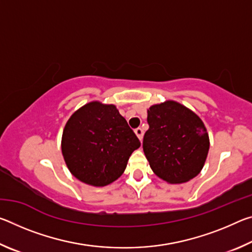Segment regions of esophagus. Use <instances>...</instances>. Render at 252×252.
I'll list each match as a JSON object with an SVG mask.
<instances>
[{"label":"esophagus","instance_id":"esophagus-1","mask_svg":"<svg viewBox=\"0 0 252 252\" xmlns=\"http://www.w3.org/2000/svg\"><path fill=\"white\" fill-rule=\"evenodd\" d=\"M134 133L136 134V136H138L140 141H141L142 138H143V131H142L141 127H138V129H135V130H134Z\"/></svg>","mask_w":252,"mask_h":252}]
</instances>
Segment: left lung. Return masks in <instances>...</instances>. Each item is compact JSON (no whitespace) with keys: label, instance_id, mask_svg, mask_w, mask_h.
<instances>
[{"label":"left lung","instance_id":"left-lung-1","mask_svg":"<svg viewBox=\"0 0 252 252\" xmlns=\"http://www.w3.org/2000/svg\"><path fill=\"white\" fill-rule=\"evenodd\" d=\"M148 125L143 151L152 171L169 183H183L197 177L210 147L201 119L185 105L169 100L149 108Z\"/></svg>","mask_w":252,"mask_h":252}]
</instances>
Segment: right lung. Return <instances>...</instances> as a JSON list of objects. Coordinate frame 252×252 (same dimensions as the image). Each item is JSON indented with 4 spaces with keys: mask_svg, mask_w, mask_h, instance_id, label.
Masks as SVG:
<instances>
[{
    "mask_svg": "<svg viewBox=\"0 0 252 252\" xmlns=\"http://www.w3.org/2000/svg\"><path fill=\"white\" fill-rule=\"evenodd\" d=\"M141 143L113 104L89 102L72 114L62 134V155L70 172L87 185L108 186L125 172Z\"/></svg>",
    "mask_w": 252,
    "mask_h": 252,
    "instance_id": "1",
    "label": "right lung"
}]
</instances>
